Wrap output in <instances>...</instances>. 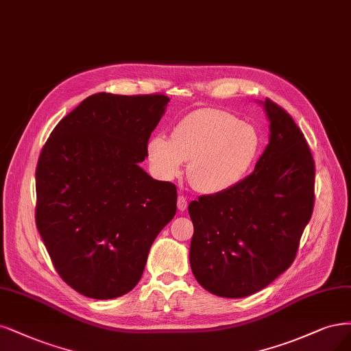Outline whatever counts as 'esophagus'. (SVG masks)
<instances>
[{"label": "esophagus", "mask_w": 351, "mask_h": 351, "mask_svg": "<svg viewBox=\"0 0 351 351\" xmlns=\"http://www.w3.org/2000/svg\"><path fill=\"white\" fill-rule=\"evenodd\" d=\"M177 208L180 212H184L187 209V200L184 196H178L177 199Z\"/></svg>", "instance_id": "1"}]
</instances>
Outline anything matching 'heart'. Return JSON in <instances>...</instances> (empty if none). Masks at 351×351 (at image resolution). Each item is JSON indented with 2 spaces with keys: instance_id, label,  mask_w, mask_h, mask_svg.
<instances>
[{
  "instance_id": "1",
  "label": "heart",
  "mask_w": 351,
  "mask_h": 351,
  "mask_svg": "<svg viewBox=\"0 0 351 351\" xmlns=\"http://www.w3.org/2000/svg\"><path fill=\"white\" fill-rule=\"evenodd\" d=\"M261 138L256 128L219 110L190 113L173 129L171 138L155 135L148 160L155 174L171 181L187 162L191 186L215 195L234 187L256 161Z\"/></svg>"
}]
</instances>
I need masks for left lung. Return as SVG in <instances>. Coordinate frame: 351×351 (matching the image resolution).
<instances>
[{"mask_svg": "<svg viewBox=\"0 0 351 351\" xmlns=\"http://www.w3.org/2000/svg\"><path fill=\"white\" fill-rule=\"evenodd\" d=\"M261 104L270 136L254 171L189 204L191 271L222 298L250 296L286 271L313 210L315 164L305 136L280 106Z\"/></svg>", "mask_w": 351, "mask_h": 351, "instance_id": "1", "label": "left lung"}]
</instances>
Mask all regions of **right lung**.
<instances>
[{
    "label": "right lung",
    "mask_w": 351,
    "mask_h": 351,
    "mask_svg": "<svg viewBox=\"0 0 351 351\" xmlns=\"http://www.w3.org/2000/svg\"><path fill=\"white\" fill-rule=\"evenodd\" d=\"M168 101L162 94H93L60 120L40 152L36 225L59 276L84 296L130 292L176 215V186L139 165Z\"/></svg>",
    "instance_id": "right-lung-1"
}]
</instances>
